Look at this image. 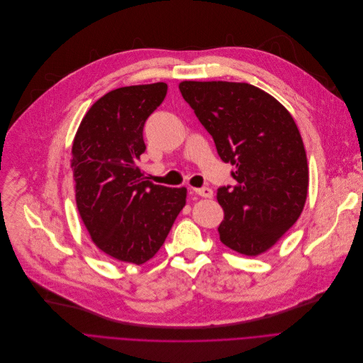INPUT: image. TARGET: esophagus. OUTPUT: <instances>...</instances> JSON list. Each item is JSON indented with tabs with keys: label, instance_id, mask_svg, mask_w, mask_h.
Instances as JSON below:
<instances>
[{
	"label": "esophagus",
	"instance_id": "esophagus-1",
	"mask_svg": "<svg viewBox=\"0 0 363 363\" xmlns=\"http://www.w3.org/2000/svg\"><path fill=\"white\" fill-rule=\"evenodd\" d=\"M194 192L201 198H213V191L210 187H196L194 189Z\"/></svg>",
	"mask_w": 363,
	"mask_h": 363
}]
</instances>
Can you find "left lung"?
<instances>
[{"label":"left lung","instance_id":"8db88e82","mask_svg":"<svg viewBox=\"0 0 363 363\" xmlns=\"http://www.w3.org/2000/svg\"><path fill=\"white\" fill-rule=\"evenodd\" d=\"M183 99L235 165L236 183L220 187L221 242L255 257L270 250L303 213L308 167L301 134L286 108L247 82L182 81Z\"/></svg>","mask_w":363,"mask_h":363}]
</instances>
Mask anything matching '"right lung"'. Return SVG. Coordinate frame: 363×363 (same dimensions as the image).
Instances as JSON below:
<instances>
[{
  "instance_id": "1",
  "label": "right lung",
  "mask_w": 363,
  "mask_h": 363,
  "mask_svg": "<svg viewBox=\"0 0 363 363\" xmlns=\"http://www.w3.org/2000/svg\"><path fill=\"white\" fill-rule=\"evenodd\" d=\"M167 89L155 82L106 93L84 115L74 139L79 217L94 245L118 262H149L186 203V187L153 184L139 167L145 123Z\"/></svg>"
}]
</instances>
